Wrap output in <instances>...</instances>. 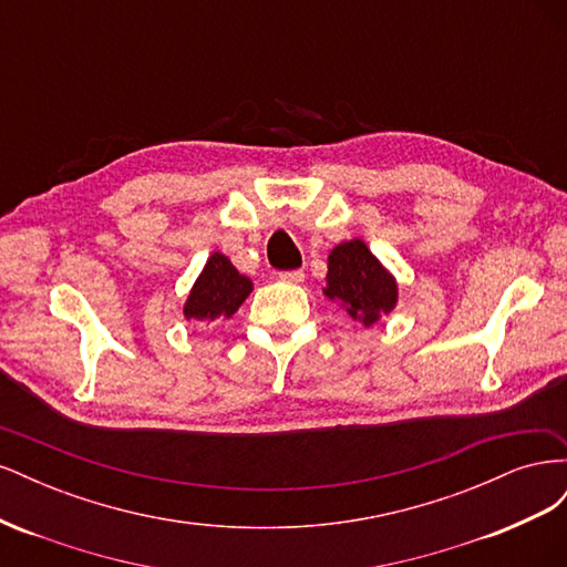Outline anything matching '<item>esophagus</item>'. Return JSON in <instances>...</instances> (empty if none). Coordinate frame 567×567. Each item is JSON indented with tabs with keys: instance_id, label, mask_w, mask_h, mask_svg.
Masks as SVG:
<instances>
[{
	"instance_id": "1",
	"label": "esophagus",
	"mask_w": 567,
	"mask_h": 567,
	"mask_svg": "<svg viewBox=\"0 0 567 567\" xmlns=\"http://www.w3.org/2000/svg\"><path fill=\"white\" fill-rule=\"evenodd\" d=\"M279 279L284 284H302L305 281V271L302 269H293V271H281Z\"/></svg>"
}]
</instances>
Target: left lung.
<instances>
[{
    "label": "left lung",
    "mask_w": 567,
    "mask_h": 567,
    "mask_svg": "<svg viewBox=\"0 0 567 567\" xmlns=\"http://www.w3.org/2000/svg\"><path fill=\"white\" fill-rule=\"evenodd\" d=\"M323 296L340 302L352 321L369 329L398 307L400 286L362 238H350L329 252Z\"/></svg>",
    "instance_id": "obj_1"
}]
</instances>
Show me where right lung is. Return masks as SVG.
<instances>
[{"label":"right lung","instance_id":"obj_1","mask_svg":"<svg viewBox=\"0 0 567 567\" xmlns=\"http://www.w3.org/2000/svg\"><path fill=\"white\" fill-rule=\"evenodd\" d=\"M252 293V281L238 271L227 255L213 252L184 300V319L213 323L229 319Z\"/></svg>","mask_w":567,"mask_h":567}]
</instances>
